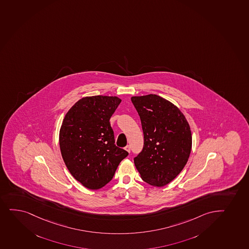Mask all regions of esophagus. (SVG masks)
<instances>
[{
    "instance_id": "obj_1",
    "label": "esophagus",
    "mask_w": 249,
    "mask_h": 249,
    "mask_svg": "<svg viewBox=\"0 0 249 249\" xmlns=\"http://www.w3.org/2000/svg\"><path fill=\"white\" fill-rule=\"evenodd\" d=\"M125 150L130 153V151H131V146L128 145H126V147H125Z\"/></svg>"
}]
</instances>
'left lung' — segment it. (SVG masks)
<instances>
[{
	"instance_id": "8db88e82",
	"label": "left lung",
	"mask_w": 249,
	"mask_h": 249,
	"mask_svg": "<svg viewBox=\"0 0 249 249\" xmlns=\"http://www.w3.org/2000/svg\"><path fill=\"white\" fill-rule=\"evenodd\" d=\"M131 100L144 134V146L134 158L135 165L144 181L162 187L187 163L192 147L190 125L175 104L160 96H133Z\"/></svg>"
}]
</instances>
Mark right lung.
I'll use <instances>...</instances> for the list:
<instances>
[{"instance_id":"right-lung-1","label":"right lung","mask_w":249,"mask_h":249,"mask_svg":"<svg viewBox=\"0 0 249 249\" xmlns=\"http://www.w3.org/2000/svg\"><path fill=\"white\" fill-rule=\"evenodd\" d=\"M122 102L116 96L84 97L65 114L59 147L70 174L84 187L98 190L114 176L128 152L115 145L109 120Z\"/></svg>"}]
</instances>
